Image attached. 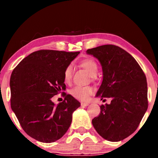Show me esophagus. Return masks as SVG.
<instances>
[{
	"instance_id": "obj_1",
	"label": "esophagus",
	"mask_w": 158,
	"mask_h": 158,
	"mask_svg": "<svg viewBox=\"0 0 158 158\" xmlns=\"http://www.w3.org/2000/svg\"><path fill=\"white\" fill-rule=\"evenodd\" d=\"M89 104L88 102H81V105L82 106H89Z\"/></svg>"
}]
</instances>
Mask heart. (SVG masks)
<instances>
[{
    "mask_svg": "<svg viewBox=\"0 0 158 158\" xmlns=\"http://www.w3.org/2000/svg\"><path fill=\"white\" fill-rule=\"evenodd\" d=\"M80 65L88 72L90 75L95 76L98 73V67L95 61L92 58H85L81 61ZM73 67L68 65L64 71V79L65 82H69L72 79ZM93 89L89 86H76L72 90L71 93L74 98L80 100H85L92 94Z\"/></svg>",
    "mask_w": 158,
    "mask_h": 158,
    "instance_id": "heart-1",
    "label": "heart"
}]
</instances>
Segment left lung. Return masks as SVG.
I'll return each instance as SVG.
<instances>
[{"instance_id": "obj_1", "label": "left lung", "mask_w": 158, "mask_h": 158, "mask_svg": "<svg viewBox=\"0 0 158 158\" xmlns=\"http://www.w3.org/2000/svg\"><path fill=\"white\" fill-rule=\"evenodd\" d=\"M86 53L97 58L102 69L95 97L111 99L100 106L93 125L105 139L121 141L137 130L148 109L146 77L135 58L119 47L102 45Z\"/></svg>"}]
</instances>
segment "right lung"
I'll return each mask as SVG.
<instances>
[{"instance_id": "obj_1", "label": "right lung", "mask_w": 158, "mask_h": 158, "mask_svg": "<svg viewBox=\"0 0 158 158\" xmlns=\"http://www.w3.org/2000/svg\"><path fill=\"white\" fill-rule=\"evenodd\" d=\"M79 53L40 50L13 69L10 81L12 110L25 132L35 139L54 142L70 126L73 112L81 104L69 94L58 105L52 98L66 89L64 71Z\"/></svg>"}]
</instances>
